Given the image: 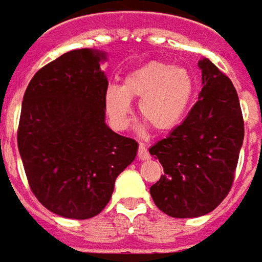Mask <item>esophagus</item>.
<instances>
[{"mask_svg":"<svg viewBox=\"0 0 262 262\" xmlns=\"http://www.w3.org/2000/svg\"><path fill=\"white\" fill-rule=\"evenodd\" d=\"M138 159H140V160H148V159H150L148 150L145 148V145H144V144H140V147H138Z\"/></svg>","mask_w":262,"mask_h":262,"instance_id":"34e87169","label":"esophagus"}]
</instances>
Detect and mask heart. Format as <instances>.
Wrapping results in <instances>:
<instances>
[{"label": "heart", "instance_id": "b5f03b06", "mask_svg": "<svg viewBox=\"0 0 262 262\" xmlns=\"http://www.w3.org/2000/svg\"><path fill=\"white\" fill-rule=\"evenodd\" d=\"M193 92L194 82L189 70L151 61L129 72L122 86H108L103 103L112 127L127 129L133 117V99H140L141 118L157 133H167L182 122Z\"/></svg>", "mask_w": 262, "mask_h": 262}]
</instances>
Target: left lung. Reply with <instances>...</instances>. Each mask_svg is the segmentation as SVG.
Listing matches in <instances>:
<instances>
[{
	"mask_svg": "<svg viewBox=\"0 0 262 262\" xmlns=\"http://www.w3.org/2000/svg\"><path fill=\"white\" fill-rule=\"evenodd\" d=\"M202 92L189 115L150 148L164 174L150 187L156 206L173 217L203 216L231 190L244 141V119L231 79L202 59Z\"/></svg>",
	"mask_w": 262,
	"mask_h": 262,
	"instance_id": "8db88e82",
	"label": "left lung"
}]
</instances>
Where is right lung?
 Here are the masks:
<instances>
[{
    "label": "right lung",
    "mask_w": 262,
    "mask_h": 262,
    "mask_svg": "<svg viewBox=\"0 0 262 262\" xmlns=\"http://www.w3.org/2000/svg\"><path fill=\"white\" fill-rule=\"evenodd\" d=\"M106 53L61 54L30 80L21 105L18 151L31 192L50 212L89 219L110 202L138 144L105 122Z\"/></svg>",
    "instance_id": "1"
}]
</instances>
